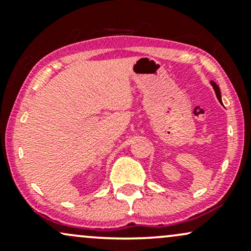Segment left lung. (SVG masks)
<instances>
[{"label": "left lung", "mask_w": 251, "mask_h": 251, "mask_svg": "<svg viewBox=\"0 0 251 251\" xmlns=\"http://www.w3.org/2000/svg\"><path fill=\"white\" fill-rule=\"evenodd\" d=\"M211 85H213V87H214L215 93H216V96H217V99H219V101H220L221 103H222V99H221V91H220L219 85H217V84L215 83V82H213V81H211Z\"/></svg>", "instance_id": "obj_1"}]
</instances>
